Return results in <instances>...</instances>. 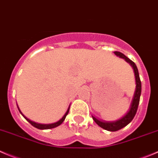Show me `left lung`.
Listing matches in <instances>:
<instances>
[{
	"label": "left lung",
	"mask_w": 158,
	"mask_h": 158,
	"mask_svg": "<svg viewBox=\"0 0 158 158\" xmlns=\"http://www.w3.org/2000/svg\"><path fill=\"white\" fill-rule=\"evenodd\" d=\"M114 54L116 56H119L120 58L125 59L126 62H127L130 65L132 66V68L134 69V75H135V80H136V89L135 92H134V97H133L132 102H131V107L129 109V111L119 120H116V121L113 122H106V121H101V120H98L96 117H94L93 116H92L93 120L99 125L100 127L103 128L104 130H106L108 131H117L119 130L122 129L124 127H126L127 125L129 124L132 120L134 119V116L136 115L137 113V108H138L139 102H140V94H141V82H140V76H139L138 69H137V67L136 65V64L134 63L133 61H131L129 58L127 57L125 55H123V53L120 52H114Z\"/></svg>",
	"instance_id": "1"
}]
</instances>
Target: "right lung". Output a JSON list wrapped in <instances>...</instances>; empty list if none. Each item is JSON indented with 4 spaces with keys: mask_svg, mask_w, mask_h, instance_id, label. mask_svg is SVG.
I'll use <instances>...</instances> for the list:
<instances>
[{
    "mask_svg": "<svg viewBox=\"0 0 158 158\" xmlns=\"http://www.w3.org/2000/svg\"><path fill=\"white\" fill-rule=\"evenodd\" d=\"M69 108H70V106H69L68 110H67L66 113H65V115H64V116H62V119H60V120H59V121L56 122V123H49V124H42V123H35V122H33V121H31V120H29V119H27V118L26 117V116H24V115L22 113H21V110H20V109H19V107L18 106V110H19L20 113H21V115H22V116H24V118H25L26 120H27V122H29V123H30L32 125V126L35 127H36V128H38V129H39V130H48V129H52V128H55V127H58V126H59V125L62 124V122H63L64 120H65V117H66V116H67V115H68L69 111Z\"/></svg>",
    "mask_w": 158,
    "mask_h": 158,
    "instance_id": "add662e5",
    "label": "right lung"
}]
</instances>
